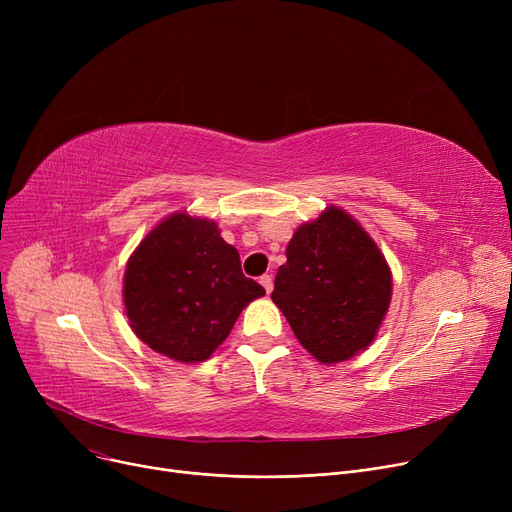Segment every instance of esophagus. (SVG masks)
<instances>
[{
  "label": "esophagus",
  "instance_id": "1",
  "mask_svg": "<svg viewBox=\"0 0 512 512\" xmlns=\"http://www.w3.org/2000/svg\"><path fill=\"white\" fill-rule=\"evenodd\" d=\"M259 284L265 288L267 294H270L272 288H274V280H272V276H267V274H263V276L259 278Z\"/></svg>",
  "mask_w": 512,
  "mask_h": 512
}]
</instances>
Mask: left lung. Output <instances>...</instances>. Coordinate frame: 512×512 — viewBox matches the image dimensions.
Segmentation results:
<instances>
[{"instance_id": "obj_1", "label": "left lung", "mask_w": 512, "mask_h": 512, "mask_svg": "<svg viewBox=\"0 0 512 512\" xmlns=\"http://www.w3.org/2000/svg\"><path fill=\"white\" fill-rule=\"evenodd\" d=\"M392 274L357 220L330 205L286 247L272 301L319 363H340L373 342L388 313Z\"/></svg>"}]
</instances>
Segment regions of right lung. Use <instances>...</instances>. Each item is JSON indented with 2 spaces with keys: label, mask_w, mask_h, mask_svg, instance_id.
<instances>
[{
  "label": "right lung",
  "mask_w": 512,
  "mask_h": 512,
  "mask_svg": "<svg viewBox=\"0 0 512 512\" xmlns=\"http://www.w3.org/2000/svg\"><path fill=\"white\" fill-rule=\"evenodd\" d=\"M122 294L130 328L149 348L180 363H201L265 290L242 274L238 251L218 224L180 211L130 255Z\"/></svg>",
  "instance_id": "1"
}]
</instances>
